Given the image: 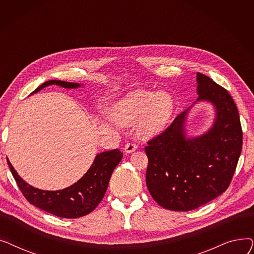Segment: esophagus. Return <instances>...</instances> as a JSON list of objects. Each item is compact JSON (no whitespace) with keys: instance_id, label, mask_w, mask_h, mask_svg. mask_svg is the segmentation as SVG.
Wrapping results in <instances>:
<instances>
[{"instance_id":"1","label":"esophagus","mask_w":254,"mask_h":254,"mask_svg":"<svg viewBox=\"0 0 254 254\" xmlns=\"http://www.w3.org/2000/svg\"><path fill=\"white\" fill-rule=\"evenodd\" d=\"M137 148H138V145L136 143H134V142H130V143H127L126 145L125 152L126 153H131V152H134Z\"/></svg>"}]
</instances>
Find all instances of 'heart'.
<instances>
[{"label":"heart","mask_w":254,"mask_h":254,"mask_svg":"<svg viewBox=\"0 0 254 254\" xmlns=\"http://www.w3.org/2000/svg\"><path fill=\"white\" fill-rule=\"evenodd\" d=\"M174 110V102L166 92L136 90L117 102L112 117L119 125L128 126L140 120L139 130L143 136H152L168 124Z\"/></svg>","instance_id":"heart-1"}]
</instances>
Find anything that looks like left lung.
<instances>
[{
    "label": "left lung",
    "mask_w": 254,
    "mask_h": 254,
    "mask_svg": "<svg viewBox=\"0 0 254 254\" xmlns=\"http://www.w3.org/2000/svg\"><path fill=\"white\" fill-rule=\"evenodd\" d=\"M196 101L215 107L212 127L202 136L186 138L189 108L145 147L146 185L154 201L168 210H193L224 192L242 151L241 123L229 91L202 73L196 74Z\"/></svg>",
    "instance_id": "obj_1"
}]
</instances>
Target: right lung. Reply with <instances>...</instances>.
Segmentation results:
<instances>
[{"label":"right lung","instance_id":"right-lung-1","mask_svg":"<svg viewBox=\"0 0 254 254\" xmlns=\"http://www.w3.org/2000/svg\"><path fill=\"white\" fill-rule=\"evenodd\" d=\"M51 84H57L64 88H76L80 86L78 83L49 80L35 89L33 93ZM123 156L124 153L119 149L98 154L95 162L81 179L69 188L56 191L33 188L23 181L10 162H7L20 191L30 204L59 217L78 218L87 215L101 203L108 188L112 173L122 161Z\"/></svg>","mask_w":254,"mask_h":254}]
</instances>
